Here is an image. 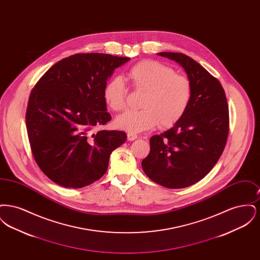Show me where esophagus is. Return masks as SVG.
Returning a JSON list of instances; mask_svg holds the SVG:
<instances>
[{
    "instance_id": "obj_1",
    "label": "esophagus",
    "mask_w": 260,
    "mask_h": 260,
    "mask_svg": "<svg viewBox=\"0 0 260 260\" xmlns=\"http://www.w3.org/2000/svg\"><path fill=\"white\" fill-rule=\"evenodd\" d=\"M126 136H127V140L128 141H134V140H136V138H137V136H136V134H133V133H128Z\"/></svg>"
}]
</instances>
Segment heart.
Instances as JSON below:
<instances>
[{"label":"heart","mask_w":260,"mask_h":260,"mask_svg":"<svg viewBox=\"0 0 260 260\" xmlns=\"http://www.w3.org/2000/svg\"><path fill=\"white\" fill-rule=\"evenodd\" d=\"M127 76L136 91L144 93L138 111L118 116L115 124L128 133H140L160 124L169 128L185 115L192 100L193 87L188 77L176 74L174 69L156 60H143L134 65ZM127 89L124 80L116 76L103 88V99L113 111L126 107Z\"/></svg>","instance_id":"1"}]
</instances>
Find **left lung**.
<instances>
[{
    "mask_svg": "<svg viewBox=\"0 0 260 260\" xmlns=\"http://www.w3.org/2000/svg\"><path fill=\"white\" fill-rule=\"evenodd\" d=\"M158 55L177 62L192 83L193 95L183 118L172 128L150 138L142 170L160 185L179 189L193 185L210 173L226 145L228 104L219 81L201 64L179 52Z\"/></svg>",
    "mask_w": 260,
    "mask_h": 260,
    "instance_id": "obj_1",
    "label": "left lung"
}]
</instances>
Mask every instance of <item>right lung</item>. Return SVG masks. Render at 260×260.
I'll list each match as a JSON object with an SVG mask.
<instances>
[{"instance_id": "obj_1", "label": "right lung", "mask_w": 260, "mask_h": 260, "mask_svg": "<svg viewBox=\"0 0 260 260\" xmlns=\"http://www.w3.org/2000/svg\"><path fill=\"white\" fill-rule=\"evenodd\" d=\"M129 57L78 53L55 63L32 89L26 110L30 147L41 171L66 188L99 180L126 135L100 128L111 121L103 88Z\"/></svg>"}]
</instances>
